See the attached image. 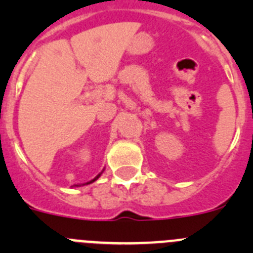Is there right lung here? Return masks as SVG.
<instances>
[{"label": "right lung", "mask_w": 253, "mask_h": 253, "mask_svg": "<svg viewBox=\"0 0 253 253\" xmlns=\"http://www.w3.org/2000/svg\"><path fill=\"white\" fill-rule=\"evenodd\" d=\"M99 176H101V174H99V175H98V176H97V177H94V179H93V180H92V181H89V183H87V184H90V183H93V181H95V180H97V179H98V177H99Z\"/></svg>", "instance_id": "1"}]
</instances>
